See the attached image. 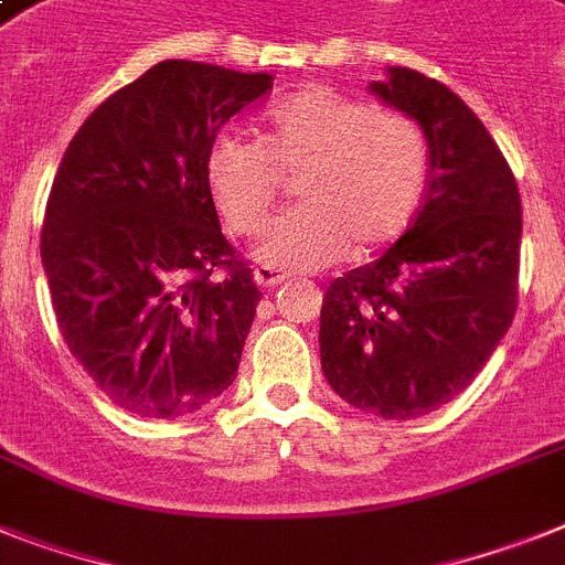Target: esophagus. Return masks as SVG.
<instances>
[{
  "label": "esophagus",
  "mask_w": 565,
  "mask_h": 565,
  "mask_svg": "<svg viewBox=\"0 0 565 565\" xmlns=\"http://www.w3.org/2000/svg\"><path fill=\"white\" fill-rule=\"evenodd\" d=\"M253 278H255V284H258V287H264V290H267V287H275V284L287 281V278H290V275L281 273V269L267 267V264H260V267H255Z\"/></svg>",
  "instance_id": "esophagus-1"
}]
</instances>
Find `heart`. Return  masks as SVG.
<instances>
[{"mask_svg":"<svg viewBox=\"0 0 565 565\" xmlns=\"http://www.w3.org/2000/svg\"><path fill=\"white\" fill-rule=\"evenodd\" d=\"M430 146L414 117L312 85L264 114V135L221 131L206 149V183L230 230L267 224L284 172L301 198L267 230L255 258L267 267L319 269L376 253L411 226L428 186Z\"/></svg>","mask_w":565,"mask_h":565,"instance_id":"heart-1","label":"heart"}]
</instances>
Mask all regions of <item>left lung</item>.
I'll return each mask as SVG.
<instances>
[{
  "label": "left lung",
  "instance_id": "8db88e82",
  "mask_svg": "<svg viewBox=\"0 0 565 565\" xmlns=\"http://www.w3.org/2000/svg\"><path fill=\"white\" fill-rule=\"evenodd\" d=\"M371 92L428 135V189L382 258L327 287L321 371L359 411L416 419L466 391L509 333L523 206L500 146L448 85L387 68Z\"/></svg>",
  "mask_w": 565,
  "mask_h": 565
}]
</instances>
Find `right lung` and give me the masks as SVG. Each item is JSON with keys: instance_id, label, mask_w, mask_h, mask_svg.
<instances>
[{"instance_id": "add662e5", "label": "right lung", "mask_w": 565, "mask_h": 565, "mask_svg": "<svg viewBox=\"0 0 565 565\" xmlns=\"http://www.w3.org/2000/svg\"><path fill=\"white\" fill-rule=\"evenodd\" d=\"M269 88L166 60L99 103L56 169L40 238L56 324L129 414L189 416L238 376L260 290L221 232L206 149Z\"/></svg>"}]
</instances>
